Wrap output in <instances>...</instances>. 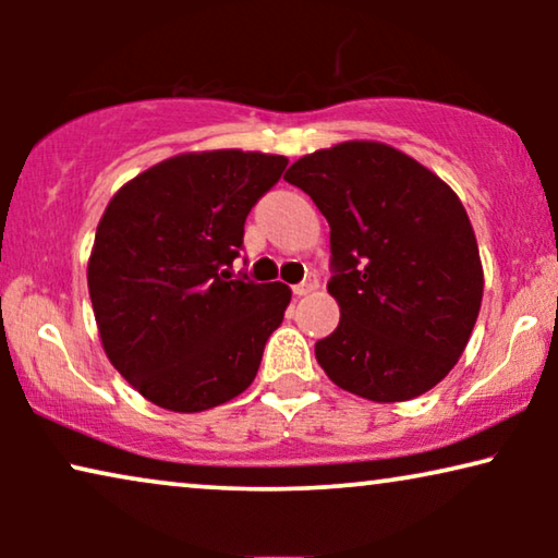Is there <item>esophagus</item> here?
Listing matches in <instances>:
<instances>
[{"instance_id":"obj_1","label":"esophagus","mask_w":558,"mask_h":558,"mask_svg":"<svg viewBox=\"0 0 558 558\" xmlns=\"http://www.w3.org/2000/svg\"><path fill=\"white\" fill-rule=\"evenodd\" d=\"M317 277H310V279H304V281H300V284H294L292 287V294L294 296H304V294H310V292H315L317 289Z\"/></svg>"}]
</instances>
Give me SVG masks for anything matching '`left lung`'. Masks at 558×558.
I'll use <instances>...</instances> for the list:
<instances>
[{
    "instance_id": "8db88e82",
    "label": "left lung",
    "mask_w": 558,
    "mask_h": 558,
    "mask_svg": "<svg viewBox=\"0 0 558 558\" xmlns=\"http://www.w3.org/2000/svg\"><path fill=\"white\" fill-rule=\"evenodd\" d=\"M330 223L327 289L340 325L315 342L332 384L416 399L454 368L483 302V264L460 197L378 142L319 149L284 174Z\"/></svg>"
}]
</instances>
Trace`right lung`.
<instances>
[{"label":"right lung","instance_id":"obj_1","mask_svg":"<svg viewBox=\"0 0 558 558\" xmlns=\"http://www.w3.org/2000/svg\"><path fill=\"white\" fill-rule=\"evenodd\" d=\"M287 157L218 149L165 159L111 197L88 262L106 355L157 407L193 414L246 391L292 292L231 277L251 208Z\"/></svg>","mask_w":558,"mask_h":558}]
</instances>
